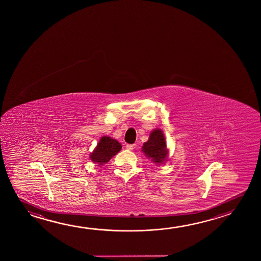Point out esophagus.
<instances>
[{"label": "esophagus", "instance_id": "1", "mask_svg": "<svg viewBox=\"0 0 261 261\" xmlns=\"http://www.w3.org/2000/svg\"><path fill=\"white\" fill-rule=\"evenodd\" d=\"M125 147H126V149L133 150L136 147V145H130V144H128V145H126Z\"/></svg>", "mask_w": 261, "mask_h": 261}]
</instances>
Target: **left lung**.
Instances as JSON below:
<instances>
[{
    "mask_svg": "<svg viewBox=\"0 0 261 261\" xmlns=\"http://www.w3.org/2000/svg\"><path fill=\"white\" fill-rule=\"evenodd\" d=\"M142 151L156 164L166 161L167 158V143L160 129H155L150 134L149 139L143 145Z\"/></svg>",
    "mask_w": 261,
    "mask_h": 261,
    "instance_id": "8db88e82",
    "label": "left lung"
}]
</instances>
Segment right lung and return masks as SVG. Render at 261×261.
<instances>
[{
	"label": "right lung",
	"instance_id": "add662e5",
	"mask_svg": "<svg viewBox=\"0 0 261 261\" xmlns=\"http://www.w3.org/2000/svg\"><path fill=\"white\" fill-rule=\"evenodd\" d=\"M121 149L122 145L119 142L116 141V139H113L111 137H103L99 141L98 145L94 152L91 154L90 158L93 162L102 165L108 162Z\"/></svg>",
	"mask_w": 261,
	"mask_h": 261
}]
</instances>
